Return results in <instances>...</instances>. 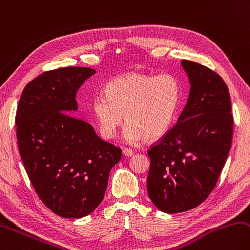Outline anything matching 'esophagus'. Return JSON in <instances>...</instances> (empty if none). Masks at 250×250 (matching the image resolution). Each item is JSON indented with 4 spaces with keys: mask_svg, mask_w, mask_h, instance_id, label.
Listing matches in <instances>:
<instances>
[{
    "mask_svg": "<svg viewBox=\"0 0 250 250\" xmlns=\"http://www.w3.org/2000/svg\"><path fill=\"white\" fill-rule=\"evenodd\" d=\"M122 153H124L125 156H132L134 154L132 149H130V148H125L124 151H122Z\"/></svg>",
    "mask_w": 250,
    "mask_h": 250,
    "instance_id": "1",
    "label": "esophagus"
}]
</instances>
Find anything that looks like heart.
<instances>
[{"label": "heart", "mask_w": 250, "mask_h": 250, "mask_svg": "<svg viewBox=\"0 0 250 250\" xmlns=\"http://www.w3.org/2000/svg\"><path fill=\"white\" fill-rule=\"evenodd\" d=\"M183 93V84L175 74L131 72L112 79L105 94L93 99L92 110L105 139L115 138L125 120L126 142L153 141L164 137L174 125Z\"/></svg>", "instance_id": "heart-1"}]
</instances>
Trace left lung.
I'll return each mask as SVG.
<instances>
[{"label": "left lung", "mask_w": 250, "mask_h": 250, "mask_svg": "<svg viewBox=\"0 0 250 250\" xmlns=\"http://www.w3.org/2000/svg\"><path fill=\"white\" fill-rule=\"evenodd\" d=\"M190 94L177 124L151 145L147 192L157 208L180 213L208 197L232 147L233 113L221 76L197 62L181 61Z\"/></svg>", "instance_id": "obj_1"}]
</instances>
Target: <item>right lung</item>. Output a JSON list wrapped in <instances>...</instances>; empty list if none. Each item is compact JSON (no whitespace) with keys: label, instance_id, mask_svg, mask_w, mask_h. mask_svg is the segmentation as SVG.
I'll use <instances>...</instances> for the list:
<instances>
[{"label":"right lung","instance_id":"right-lung-1","mask_svg":"<svg viewBox=\"0 0 250 250\" xmlns=\"http://www.w3.org/2000/svg\"><path fill=\"white\" fill-rule=\"evenodd\" d=\"M90 67L43 72L22 90L16 110L18 151L35 191L57 215H88L105 196L121 149L102 140L92 125L74 117L76 92Z\"/></svg>","mask_w":250,"mask_h":250}]
</instances>
